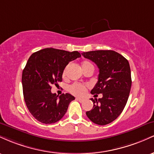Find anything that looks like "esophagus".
I'll return each instance as SVG.
<instances>
[{"instance_id": "1", "label": "esophagus", "mask_w": 154, "mask_h": 154, "mask_svg": "<svg viewBox=\"0 0 154 154\" xmlns=\"http://www.w3.org/2000/svg\"><path fill=\"white\" fill-rule=\"evenodd\" d=\"M76 100H78V101L80 102V103H82V102H83L85 100V99H83V98H76Z\"/></svg>"}]
</instances>
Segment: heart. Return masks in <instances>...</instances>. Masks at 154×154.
<instances>
[{"mask_svg": "<svg viewBox=\"0 0 154 154\" xmlns=\"http://www.w3.org/2000/svg\"><path fill=\"white\" fill-rule=\"evenodd\" d=\"M93 66V64L88 61H84L82 63V69L85 68L88 66ZM65 71L63 72V75H64ZM69 91L70 93H72V94L75 95H82L85 94L86 91V87L84 85L79 84V83H74V84L71 85L69 87Z\"/></svg>", "mask_w": 154, "mask_h": 154, "instance_id": "1", "label": "heart"}]
</instances>
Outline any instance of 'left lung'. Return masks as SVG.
Masks as SVG:
<instances>
[{
  "mask_svg": "<svg viewBox=\"0 0 154 154\" xmlns=\"http://www.w3.org/2000/svg\"><path fill=\"white\" fill-rule=\"evenodd\" d=\"M82 55L91 60L99 69L98 80L91 93L103 97L93 102V107L86 115L93 123L106 125L112 122L122 112L128 102L132 79L128 61L116 51H93Z\"/></svg>",
  "mask_w": 154,
  "mask_h": 154,
  "instance_id": "obj_1",
  "label": "left lung"
}]
</instances>
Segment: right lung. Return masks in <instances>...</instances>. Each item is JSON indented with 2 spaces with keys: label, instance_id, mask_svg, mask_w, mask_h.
Returning <instances> with one entry per match:
<instances>
[{
  "label": "right lung",
  "instance_id": "add662e5",
  "mask_svg": "<svg viewBox=\"0 0 154 154\" xmlns=\"http://www.w3.org/2000/svg\"><path fill=\"white\" fill-rule=\"evenodd\" d=\"M81 55L52 48L37 51L30 56L22 72V82L24 101L28 110L38 121L52 124L66 114L75 97L63 93L59 97L51 93V86L62 81L65 67Z\"/></svg>",
  "mask_w": 154,
  "mask_h": 154
}]
</instances>
